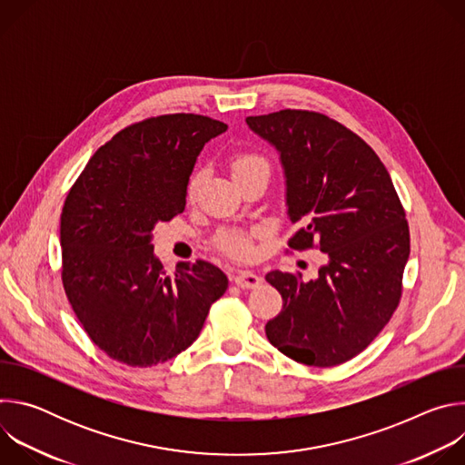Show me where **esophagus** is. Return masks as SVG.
<instances>
[{
	"label": "esophagus",
	"mask_w": 465,
	"mask_h": 465,
	"mask_svg": "<svg viewBox=\"0 0 465 465\" xmlns=\"http://www.w3.org/2000/svg\"><path fill=\"white\" fill-rule=\"evenodd\" d=\"M233 282L241 289H255V287H259L262 283V278L257 276L252 271H239L237 276L233 278Z\"/></svg>",
	"instance_id": "1"
}]
</instances>
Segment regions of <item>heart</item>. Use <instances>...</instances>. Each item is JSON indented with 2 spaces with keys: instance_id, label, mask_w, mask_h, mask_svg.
Segmentation results:
<instances>
[{
  "instance_id": "b5f03b06",
  "label": "heart",
  "mask_w": 465,
  "mask_h": 465,
  "mask_svg": "<svg viewBox=\"0 0 465 465\" xmlns=\"http://www.w3.org/2000/svg\"><path fill=\"white\" fill-rule=\"evenodd\" d=\"M257 167H269V165L257 154H241L233 160V176H239V174H242L246 171H252V169H257ZM201 182H203V171H196V173L191 174V178L187 182V196L189 198L194 196ZM219 246L233 257H248L252 253L250 239L242 233H224V235H221Z\"/></svg>"
}]
</instances>
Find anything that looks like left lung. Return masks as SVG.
<instances>
[{
	"instance_id": "8db88e82",
	"label": "left lung",
	"mask_w": 465,
	"mask_h": 465,
	"mask_svg": "<svg viewBox=\"0 0 465 465\" xmlns=\"http://www.w3.org/2000/svg\"><path fill=\"white\" fill-rule=\"evenodd\" d=\"M246 124L280 154L287 215L300 226L289 246L316 244L327 255L316 280L264 276L283 298L267 339L296 362L342 364L371 344L400 303L411 253L400 196L371 147L327 115L280 110Z\"/></svg>"
}]
</instances>
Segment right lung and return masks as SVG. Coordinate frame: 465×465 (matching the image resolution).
Returning a JSON list of instances; mask_svg holds the SVG:
<instances>
[{
  "instance_id": "obj_1",
  "label": "right lung",
  "mask_w": 465,
  "mask_h": 465,
  "mask_svg": "<svg viewBox=\"0 0 465 465\" xmlns=\"http://www.w3.org/2000/svg\"><path fill=\"white\" fill-rule=\"evenodd\" d=\"M228 124L194 114L153 117L103 145L72 187L60 217L62 283L88 337L110 359L154 366L201 335L226 274L208 261L167 274L153 230L185 210L204 145Z\"/></svg>"
}]
</instances>
